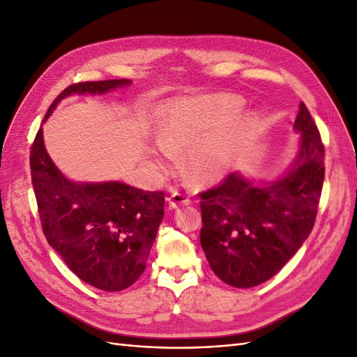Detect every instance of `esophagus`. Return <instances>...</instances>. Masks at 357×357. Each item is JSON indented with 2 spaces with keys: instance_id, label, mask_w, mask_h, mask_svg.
<instances>
[{
  "instance_id": "obj_1",
  "label": "esophagus",
  "mask_w": 357,
  "mask_h": 357,
  "mask_svg": "<svg viewBox=\"0 0 357 357\" xmlns=\"http://www.w3.org/2000/svg\"><path fill=\"white\" fill-rule=\"evenodd\" d=\"M189 204H190V199L186 195H183V193H178V192H172L168 198V207L171 210L178 208L180 205H189Z\"/></svg>"
}]
</instances>
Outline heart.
<instances>
[{
  "mask_svg": "<svg viewBox=\"0 0 357 357\" xmlns=\"http://www.w3.org/2000/svg\"><path fill=\"white\" fill-rule=\"evenodd\" d=\"M243 101L229 93L205 95L169 107L159 144L169 155L189 153L188 169L199 185L222 180L257 134L252 114L234 119Z\"/></svg>",
  "mask_w": 357,
  "mask_h": 357,
  "instance_id": "1",
  "label": "heart"
}]
</instances>
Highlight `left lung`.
Masks as SVG:
<instances>
[{
	"instance_id": "obj_1",
	"label": "left lung",
	"mask_w": 357,
	"mask_h": 357,
	"mask_svg": "<svg viewBox=\"0 0 357 357\" xmlns=\"http://www.w3.org/2000/svg\"><path fill=\"white\" fill-rule=\"evenodd\" d=\"M295 131L301 134L294 164L273 181L231 172L201 193V245L222 282L253 287L275 275L314 226L325 178V147L304 102Z\"/></svg>"
}]
</instances>
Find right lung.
I'll return each instance as SVG.
<instances>
[{"mask_svg": "<svg viewBox=\"0 0 357 357\" xmlns=\"http://www.w3.org/2000/svg\"><path fill=\"white\" fill-rule=\"evenodd\" d=\"M129 84L128 79L71 84L52 102L43 123L73 93L102 95ZM29 165L43 232L71 271L105 291L134 284L146 269L164 218V192L121 181H71L50 159L43 128L32 143Z\"/></svg>", "mask_w": 357, "mask_h": 357, "instance_id": "obj_1", "label": "right lung"}]
</instances>
